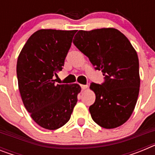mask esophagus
<instances>
[{
    "instance_id": "1",
    "label": "esophagus",
    "mask_w": 155,
    "mask_h": 155,
    "mask_svg": "<svg viewBox=\"0 0 155 155\" xmlns=\"http://www.w3.org/2000/svg\"><path fill=\"white\" fill-rule=\"evenodd\" d=\"M81 87L82 90H86L87 88V87H88V86H87V85H84V84H81Z\"/></svg>"
}]
</instances>
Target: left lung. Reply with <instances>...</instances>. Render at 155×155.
Masks as SVG:
<instances>
[{"mask_svg":"<svg viewBox=\"0 0 155 155\" xmlns=\"http://www.w3.org/2000/svg\"><path fill=\"white\" fill-rule=\"evenodd\" d=\"M73 42L105 76L103 84L90 85L95 94L94 103L89 107L92 120L105 129L123 125L134 112L140 91L139 60L135 49L114 28L79 30Z\"/></svg>","mask_w":155,"mask_h":155,"instance_id":"1","label":"left lung"}]
</instances>
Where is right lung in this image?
Instances as JSON below:
<instances>
[{"label": "right lung", "instance_id": "1", "mask_svg": "<svg viewBox=\"0 0 155 155\" xmlns=\"http://www.w3.org/2000/svg\"><path fill=\"white\" fill-rule=\"evenodd\" d=\"M77 30L39 29L28 38L17 61L18 89L31 119L46 130L65 125L78 102V84H56Z\"/></svg>", "mask_w": 155, "mask_h": 155}]
</instances>
